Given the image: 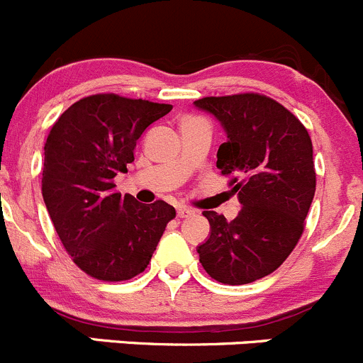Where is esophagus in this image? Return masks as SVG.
<instances>
[{
    "label": "esophagus",
    "instance_id": "1",
    "mask_svg": "<svg viewBox=\"0 0 363 363\" xmlns=\"http://www.w3.org/2000/svg\"><path fill=\"white\" fill-rule=\"evenodd\" d=\"M195 214V211L189 207H184V205H179L177 207V216L179 218H189V216Z\"/></svg>",
    "mask_w": 363,
    "mask_h": 363
}]
</instances>
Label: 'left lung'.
Segmentation results:
<instances>
[{"mask_svg":"<svg viewBox=\"0 0 363 363\" xmlns=\"http://www.w3.org/2000/svg\"><path fill=\"white\" fill-rule=\"evenodd\" d=\"M199 111L219 121L226 142L218 149L223 175L242 207L233 221L203 211L208 239L196 247L200 263L223 284H247L272 274L303 232L316 191L313 142L303 124L263 94L207 96Z\"/></svg>","mask_w":363,"mask_h":363,"instance_id":"8db88e82","label":"left lung"}]
</instances>
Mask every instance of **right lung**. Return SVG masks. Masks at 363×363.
Instances as JSON below:
<instances>
[{"label": "right lung", "instance_id": "right-lung-1", "mask_svg": "<svg viewBox=\"0 0 363 363\" xmlns=\"http://www.w3.org/2000/svg\"><path fill=\"white\" fill-rule=\"evenodd\" d=\"M172 105L93 94L61 113L43 147L42 195L75 265L100 281H126L147 269L175 208L138 203L113 191L137 142Z\"/></svg>", "mask_w": 363, "mask_h": 363}]
</instances>
